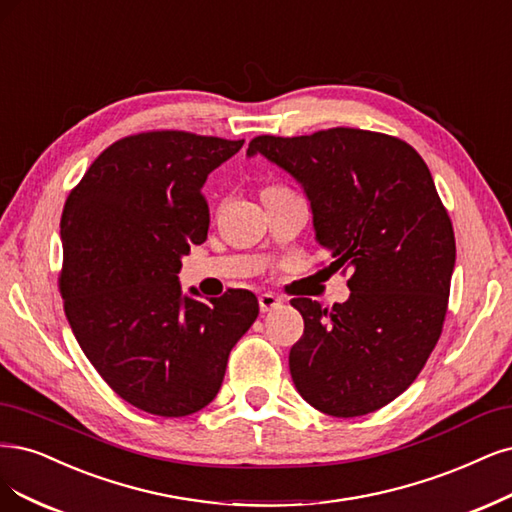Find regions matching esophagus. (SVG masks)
Returning a JSON list of instances; mask_svg holds the SVG:
<instances>
[{
  "label": "esophagus",
  "instance_id": "1",
  "mask_svg": "<svg viewBox=\"0 0 512 512\" xmlns=\"http://www.w3.org/2000/svg\"><path fill=\"white\" fill-rule=\"evenodd\" d=\"M258 305H260V311H262V313H267V311H271V309H275V307L281 305V298L275 296V294H271V292H264V294L258 296Z\"/></svg>",
  "mask_w": 512,
  "mask_h": 512
}]
</instances>
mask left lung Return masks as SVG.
Returning <instances> with one entry per match:
<instances>
[{"instance_id":"1","label":"left lung","mask_w":512,"mask_h":512,"mask_svg":"<svg viewBox=\"0 0 512 512\" xmlns=\"http://www.w3.org/2000/svg\"><path fill=\"white\" fill-rule=\"evenodd\" d=\"M254 154L301 182L328 269L351 273L345 303L290 301L305 320L296 390L332 417L373 413L417 379L447 315L455 237L430 169L402 139L349 127L258 135Z\"/></svg>"}]
</instances>
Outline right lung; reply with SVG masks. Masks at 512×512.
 I'll list each match as a JSON object with an SVG mask.
<instances>
[{"mask_svg": "<svg viewBox=\"0 0 512 512\" xmlns=\"http://www.w3.org/2000/svg\"><path fill=\"white\" fill-rule=\"evenodd\" d=\"M243 139L146 131L105 148L61 216L59 290L67 322L97 373L133 407L161 417L216 398L228 354L258 317L250 290L203 303L178 273L203 243L207 175Z\"/></svg>", "mask_w": 512, "mask_h": 512, "instance_id": "add662e5", "label": "right lung"}]
</instances>
